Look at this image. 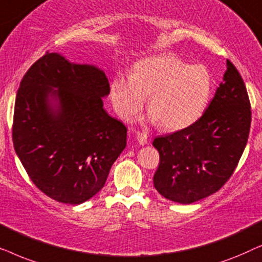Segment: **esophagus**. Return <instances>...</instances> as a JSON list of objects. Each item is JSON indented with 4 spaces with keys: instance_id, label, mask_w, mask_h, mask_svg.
Wrapping results in <instances>:
<instances>
[{
    "instance_id": "34e87169",
    "label": "esophagus",
    "mask_w": 262,
    "mask_h": 262,
    "mask_svg": "<svg viewBox=\"0 0 262 262\" xmlns=\"http://www.w3.org/2000/svg\"><path fill=\"white\" fill-rule=\"evenodd\" d=\"M136 138H137L138 143L141 145H144L148 143V135L144 134V132H137V135H136Z\"/></svg>"
}]
</instances>
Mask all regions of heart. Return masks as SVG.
I'll list each match as a JSON object with an SVG mask.
<instances>
[{
  "label": "heart",
  "instance_id": "1",
  "mask_svg": "<svg viewBox=\"0 0 262 262\" xmlns=\"http://www.w3.org/2000/svg\"><path fill=\"white\" fill-rule=\"evenodd\" d=\"M212 92V76L203 64L187 63L173 55L144 58L131 76H117L111 83L114 110L130 120L148 98L150 119L164 130L177 131L202 117Z\"/></svg>",
  "mask_w": 262,
  "mask_h": 262
}]
</instances>
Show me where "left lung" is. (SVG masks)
I'll return each mask as SVG.
<instances>
[{"instance_id": "8db88e82", "label": "left lung", "mask_w": 262, "mask_h": 262, "mask_svg": "<svg viewBox=\"0 0 262 262\" xmlns=\"http://www.w3.org/2000/svg\"><path fill=\"white\" fill-rule=\"evenodd\" d=\"M252 111L245 82L230 60L202 117L189 126L154 139L160 154L154 186L164 198L191 204L223 187L248 141Z\"/></svg>"}]
</instances>
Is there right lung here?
<instances>
[{"label":"right lung","mask_w":262,"mask_h":262,"mask_svg":"<svg viewBox=\"0 0 262 262\" xmlns=\"http://www.w3.org/2000/svg\"><path fill=\"white\" fill-rule=\"evenodd\" d=\"M105 73L49 51L25 74L17 89L13 144L38 189L77 205L103 187L126 146L127 128L103 110ZM59 101L55 110L49 98Z\"/></svg>","instance_id":"obj_1"}]
</instances>
